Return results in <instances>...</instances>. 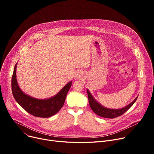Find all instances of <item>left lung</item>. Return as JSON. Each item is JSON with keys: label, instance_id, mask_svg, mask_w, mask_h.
Listing matches in <instances>:
<instances>
[{"label": "left lung", "instance_id": "left-lung-1", "mask_svg": "<svg viewBox=\"0 0 154 154\" xmlns=\"http://www.w3.org/2000/svg\"><path fill=\"white\" fill-rule=\"evenodd\" d=\"M87 91L88 94V102H89V105L91 109L94 111V112L97 115L104 118L114 119L119 116H122L133 106V104L137 100V97H137L130 104H128V106H127L124 108L120 109H108V108L103 107L102 105H100L98 102H97L94 99L92 95L90 93L89 91L87 89Z\"/></svg>", "mask_w": 154, "mask_h": 154}]
</instances>
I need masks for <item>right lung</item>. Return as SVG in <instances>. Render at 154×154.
<instances>
[{
	"mask_svg": "<svg viewBox=\"0 0 154 154\" xmlns=\"http://www.w3.org/2000/svg\"><path fill=\"white\" fill-rule=\"evenodd\" d=\"M15 64L12 77V91L14 99L28 113L35 117L47 118L57 114L63 106L67 92L72 85V81L65 85L55 96L47 99H38L24 94L19 87L16 79Z\"/></svg>",
	"mask_w": 154,
	"mask_h": 154,
	"instance_id": "right-lung-1",
	"label": "right lung"
}]
</instances>
